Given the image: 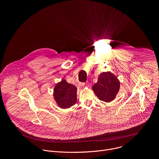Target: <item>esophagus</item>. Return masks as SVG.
<instances>
[{
    "label": "esophagus",
    "instance_id": "esophagus-1",
    "mask_svg": "<svg viewBox=\"0 0 159 159\" xmlns=\"http://www.w3.org/2000/svg\"><path fill=\"white\" fill-rule=\"evenodd\" d=\"M82 85L83 86H85V87H89V85H90V84H89V82H84V83H82Z\"/></svg>",
    "mask_w": 159,
    "mask_h": 159
}]
</instances>
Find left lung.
Instances as JSON below:
<instances>
[{"mask_svg": "<svg viewBox=\"0 0 159 159\" xmlns=\"http://www.w3.org/2000/svg\"><path fill=\"white\" fill-rule=\"evenodd\" d=\"M120 87V82L116 76L110 72H102L98 77V82L93 87L97 97L104 102L114 100Z\"/></svg>", "mask_w": 159, "mask_h": 159, "instance_id": "1", "label": "left lung"}]
</instances>
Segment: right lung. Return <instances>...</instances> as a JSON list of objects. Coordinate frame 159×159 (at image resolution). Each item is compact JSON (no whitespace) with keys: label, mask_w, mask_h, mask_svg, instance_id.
I'll use <instances>...</instances> for the list:
<instances>
[{"label":"right lung","mask_w":159,"mask_h":159,"mask_svg":"<svg viewBox=\"0 0 159 159\" xmlns=\"http://www.w3.org/2000/svg\"><path fill=\"white\" fill-rule=\"evenodd\" d=\"M77 87L65 80L58 83L54 89L55 100L61 108H69L77 102Z\"/></svg>","instance_id":"1"}]
</instances>
